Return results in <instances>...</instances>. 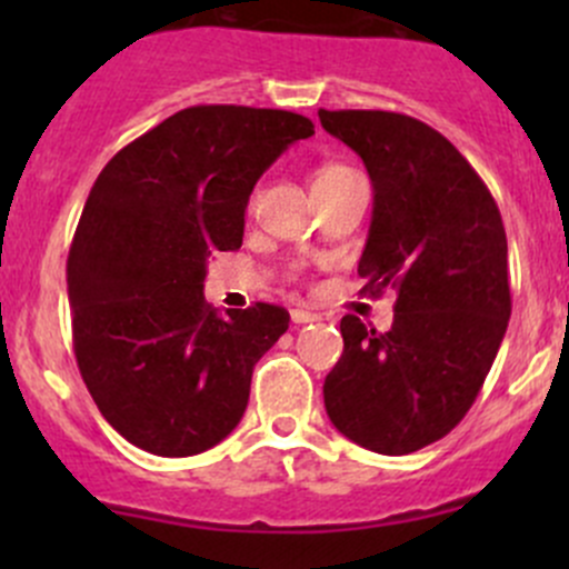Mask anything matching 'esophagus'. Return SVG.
Wrapping results in <instances>:
<instances>
[{
  "instance_id": "34e87169",
  "label": "esophagus",
  "mask_w": 569,
  "mask_h": 569,
  "mask_svg": "<svg viewBox=\"0 0 569 569\" xmlns=\"http://www.w3.org/2000/svg\"><path fill=\"white\" fill-rule=\"evenodd\" d=\"M291 321H295V325H308V321H319V313L306 311V308H295V311H291Z\"/></svg>"
}]
</instances>
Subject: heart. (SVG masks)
Segmentation results:
<instances>
[{
    "label": "heart",
    "mask_w": 569,
    "mask_h": 569,
    "mask_svg": "<svg viewBox=\"0 0 569 569\" xmlns=\"http://www.w3.org/2000/svg\"><path fill=\"white\" fill-rule=\"evenodd\" d=\"M352 173L349 168H343V164H321V168L317 170V176H313V187H321V183H330L336 181V178Z\"/></svg>",
    "instance_id": "heart-1"
}]
</instances>
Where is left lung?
Segmentation results:
<instances>
[{
  "label": "left lung",
  "instance_id": "1",
  "mask_svg": "<svg viewBox=\"0 0 569 569\" xmlns=\"http://www.w3.org/2000/svg\"><path fill=\"white\" fill-rule=\"evenodd\" d=\"M375 183L360 291L396 295L388 332L341 319L343 355L325 380L341 435L377 455L446 438L479 396L512 313L507 231L479 173L440 131L382 109H319Z\"/></svg>",
  "mask_w": 569,
  "mask_h": 569
}]
</instances>
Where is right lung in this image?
I'll use <instances>...</instances> for the list:
<instances>
[{
	"mask_svg": "<svg viewBox=\"0 0 569 569\" xmlns=\"http://www.w3.org/2000/svg\"><path fill=\"white\" fill-rule=\"evenodd\" d=\"M311 134L286 109L187 107L96 178L68 252L73 355L101 416L137 449L192 457L242 421L252 366L289 311L256 302L220 317L203 300L206 263L242 248L256 181Z\"/></svg>",
	"mask_w": 569,
	"mask_h": 569,
	"instance_id": "right-lung-1",
	"label": "right lung"
}]
</instances>
